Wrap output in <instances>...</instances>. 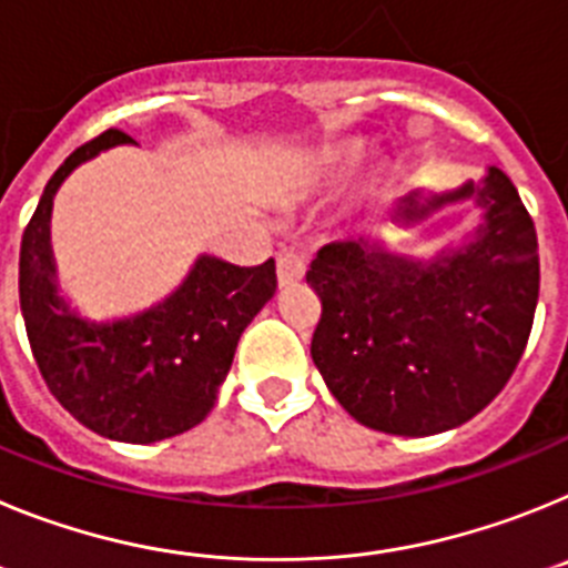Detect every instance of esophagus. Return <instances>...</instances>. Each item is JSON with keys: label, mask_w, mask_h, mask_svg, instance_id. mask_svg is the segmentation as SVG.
Wrapping results in <instances>:
<instances>
[{"label": "esophagus", "mask_w": 568, "mask_h": 568, "mask_svg": "<svg viewBox=\"0 0 568 568\" xmlns=\"http://www.w3.org/2000/svg\"><path fill=\"white\" fill-rule=\"evenodd\" d=\"M275 273H278V287L287 290L304 278V273H307V264H304V258H301V255H295L293 250H281V253L275 255Z\"/></svg>", "instance_id": "1"}]
</instances>
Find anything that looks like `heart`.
Returning a JSON list of instances; mask_svg holds the SVG:
<instances>
[{
    "mask_svg": "<svg viewBox=\"0 0 568 568\" xmlns=\"http://www.w3.org/2000/svg\"><path fill=\"white\" fill-rule=\"evenodd\" d=\"M361 153H364V148H361L358 142H346L341 144V148H335L327 159L329 173H346V170H353L355 164L361 162Z\"/></svg>",
    "mask_w": 568,
    "mask_h": 568,
    "instance_id": "heart-1",
    "label": "heart"
}]
</instances>
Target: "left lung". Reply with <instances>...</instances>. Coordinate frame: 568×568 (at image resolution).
<instances>
[{
    "instance_id": "obj_1",
    "label": "left lung",
    "mask_w": 568,
    "mask_h": 568,
    "mask_svg": "<svg viewBox=\"0 0 568 568\" xmlns=\"http://www.w3.org/2000/svg\"><path fill=\"white\" fill-rule=\"evenodd\" d=\"M475 195L486 224L433 264L386 253L369 239L318 250L307 284L321 298L313 361L346 413L389 435H438L466 424L511 378L535 321L538 235L509 175L420 202L398 199L393 222L413 224Z\"/></svg>"
}]
</instances>
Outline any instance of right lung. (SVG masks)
Instances as JSON below:
<instances>
[{
    "mask_svg": "<svg viewBox=\"0 0 568 568\" xmlns=\"http://www.w3.org/2000/svg\"><path fill=\"white\" fill-rule=\"evenodd\" d=\"M104 130L64 159L30 215L19 250V304L30 349L53 398L82 426L124 444H153L202 424L227 378L241 333L275 295V261L235 267L202 255L164 304L113 324H90L57 295L50 207L70 170L113 144Z\"/></svg>",
    "mask_w": 568,
    "mask_h": 568,
    "instance_id": "1",
    "label": "right lung"
}]
</instances>
